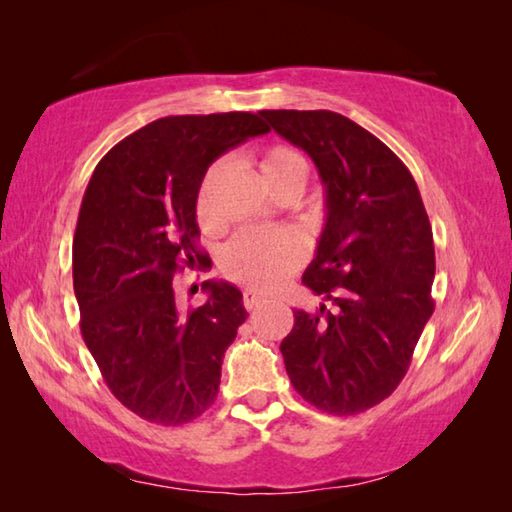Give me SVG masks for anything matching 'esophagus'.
<instances>
[{"label":"esophagus","instance_id":"1","mask_svg":"<svg viewBox=\"0 0 512 512\" xmlns=\"http://www.w3.org/2000/svg\"><path fill=\"white\" fill-rule=\"evenodd\" d=\"M262 302H264V298L259 296L257 291H246L244 293V305H246L248 311H255L259 305H262Z\"/></svg>","mask_w":512,"mask_h":512}]
</instances>
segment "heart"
I'll return each mask as SVG.
<instances>
[{
    "instance_id": "obj_1",
    "label": "heart",
    "mask_w": 512,
    "mask_h": 512,
    "mask_svg": "<svg viewBox=\"0 0 512 512\" xmlns=\"http://www.w3.org/2000/svg\"><path fill=\"white\" fill-rule=\"evenodd\" d=\"M262 185L271 196L302 194L307 185L309 167L305 158L289 146L275 144L253 160ZM223 173L221 164H214L205 173L201 189L196 196V221L205 232L219 230L221 216L214 207V189ZM305 257L302 241L291 232H241L225 248L221 268L223 273L239 284L257 291H273L280 287L300 266Z\"/></svg>"
}]
</instances>
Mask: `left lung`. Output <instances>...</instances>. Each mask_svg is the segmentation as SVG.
<instances>
[{
	"mask_svg": "<svg viewBox=\"0 0 512 512\" xmlns=\"http://www.w3.org/2000/svg\"><path fill=\"white\" fill-rule=\"evenodd\" d=\"M314 160L325 228L302 284L334 305L296 309L280 350L302 400L354 415L391 395L433 314L431 223L411 171L388 146L332 110H262Z\"/></svg>",
	"mask_w": 512,
	"mask_h": 512,
	"instance_id": "1",
	"label": "left lung"
}]
</instances>
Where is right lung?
<instances>
[{"label":"right lung","mask_w":512,"mask_h":512,"mask_svg":"<svg viewBox=\"0 0 512 512\" xmlns=\"http://www.w3.org/2000/svg\"><path fill=\"white\" fill-rule=\"evenodd\" d=\"M271 131L253 112L162 117L103 155L74 232L81 334L112 395L140 418L178 427L216 400L221 363L248 311L228 282L185 309L173 275L205 264L196 196L207 167Z\"/></svg>","instance_id":"1"}]
</instances>
